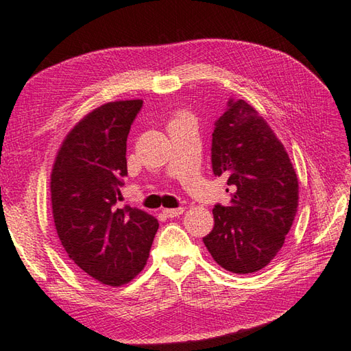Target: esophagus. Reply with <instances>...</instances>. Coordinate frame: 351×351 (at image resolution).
<instances>
[{
  "mask_svg": "<svg viewBox=\"0 0 351 351\" xmlns=\"http://www.w3.org/2000/svg\"><path fill=\"white\" fill-rule=\"evenodd\" d=\"M184 213V208L180 206V208H169V210H162V214L166 215V217L169 219H175L178 217V215H181Z\"/></svg>",
  "mask_w": 351,
  "mask_h": 351,
  "instance_id": "obj_1",
  "label": "esophagus"
}]
</instances>
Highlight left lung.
I'll list each match as a JSON object with an SVG mask.
<instances>
[{
  "mask_svg": "<svg viewBox=\"0 0 351 351\" xmlns=\"http://www.w3.org/2000/svg\"><path fill=\"white\" fill-rule=\"evenodd\" d=\"M211 164L226 175L229 204L214 206L204 243L215 263L237 274L255 273L278 255L299 205V181L285 147L258 111L229 101L214 123Z\"/></svg>",
  "mask_w": 351,
  "mask_h": 351,
  "instance_id": "obj_1",
  "label": "left lung"
}]
</instances>
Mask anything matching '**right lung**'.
I'll use <instances>...</instances> for the list:
<instances>
[{
	"label": "right lung",
	"mask_w": 351,
	"mask_h": 351,
	"mask_svg": "<svg viewBox=\"0 0 351 351\" xmlns=\"http://www.w3.org/2000/svg\"><path fill=\"white\" fill-rule=\"evenodd\" d=\"M143 101H117L93 110L73 128L51 175L52 215L68 256L110 287L143 270L158 229L152 215L117 208L126 169V138Z\"/></svg>",
	"instance_id": "obj_1"
}]
</instances>
